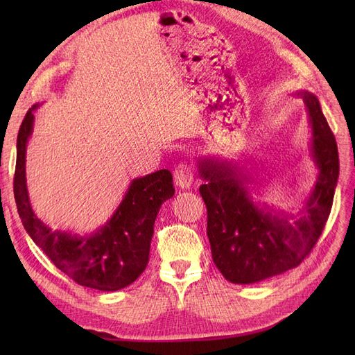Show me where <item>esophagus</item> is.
<instances>
[{
    "label": "esophagus",
    "instance_id": "obj_1",
    "mask_svg": "<svg viewBox=\"0 0 355 355\" xmlns=\"http://www.w3.org/2000/svg\"><path fill=\"white\" fill-rule=\"evenodd\" d=\"M175 184L179 188H189L192 184V179H194V170L188 163H179L173 171Z\"/></svg>",
    "mask_w": 355,
    "mask_h": 355
}]
</instances>
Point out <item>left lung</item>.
<instances>
[{"label":"left lung","mask_w":355,"mask_h":355,"mask_svg":"<svg viewBox=\"0 0 355 355\" xmlns=\"http://www.w3.org/2000/svg\"><path fill=\"white\" fill-rule=\"evenodd\" d=\"M297 96L308 111L318 176L295 223L290 214L259 209L244 187L249 178L237 166L218 158L198 161L200 178L206 180L200 194L207 207L211 257L231 283L252 284L293 270L313 250L330 214L339 176L336 139L317 96Z\"/></svg>","instance_id":"8db88e82"}]
</instances>
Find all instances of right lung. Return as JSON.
I'll return each mask as SVG.
<instances>
[{"instance_id":"add662e5","label":"right lung","mask_w":355,"mask_h":355,"mask_svg":"<svg viewBox=\"0 0 355 355\" xmlns=\"http://www.w3.org/2000/svg\"><path fill=\"white\" fill-rule=\"evenodd\" d=\"M34 105L17 135L15 200L29 237L62 272L80 286L115 292L132 284L149 261L154 223L161 204L175 196L173 178L163 168L135 179L105 227L92 235L53 231L31 207L26 188V144L34 125Z\"/></svg>"}]
</instances>
